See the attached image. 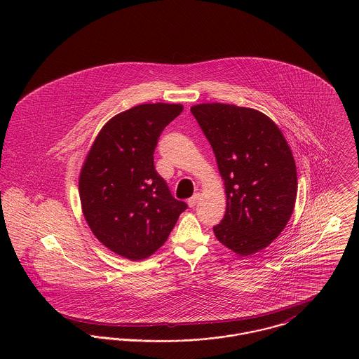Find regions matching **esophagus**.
Instances as JSON below:
<instances>
[{
	"mask_svg": "<svg viewBox=\"0 0 359 359\" xmlns=\"http://www.w3.org/2000/svg\"><path fill=\"white\" fill-rule=\"evenodd\" d=\"M199 199H201V195H199V194H195L192 198L188 199V205H189V207H195V205H198Z\"/></svg>",
	"mask_w": 359,
	"mask_h": 359,
	"instance_id": "obj_1",
	"label": "esophagus"
}]
</instances>
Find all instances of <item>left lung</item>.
Instances as JSON below:
<instances>
[{"instance_id": "1", "label": "left lung", "mask_w": 359, "mask_h": 359, "mask_svg": "<svg viewBox=\"0 0 359 359\" xmlns=\"http://www.w3.org/2000/svg\"><path fill=\"white\" fill-rule=\"evenodd\" d=\"M215 154L226 194V211L212 229L239 256L275 241L292 217L297 171L278 126L264 113L235 104L191 107Z\"/></svg>"}]
</instances>
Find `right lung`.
<instances>
[{"instance_id": "obj_1", "label": "right lung", "mask_w": 359, "mask_h": 359, "mask_svg": "<svg viewBox=\"0 0 359 359\" xmlns=\"http://www.w3.org/2000/svg\"><path fill=\"white\" fill-rule=\"evenodd\" d=\"M182 104L144 103L103 126L80 172L87 224L118 256L138 261L164 245L187 203L177 201L154 168L161 131Z\"/></svg>"}]
</instances>
